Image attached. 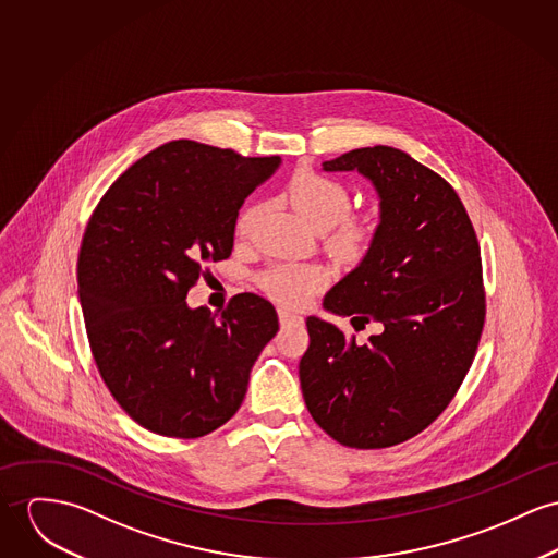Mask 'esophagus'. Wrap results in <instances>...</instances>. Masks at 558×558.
Wrapping results in <instances>:
<instances>
[{
    "instance_id": "34e87169",
    "label": "esophagus",
    "mask_w": 558,
    "mask_h": 558,
    "mask_svg": "<svg viewBox=\"0 0 558 558\" xmlns=\"http://www.w3.org/2000/svg\"><path fill=\"white\" fill-rule=\"evenodd\" d=\"M278 318H280V325L284 327V325H301L303 323V318H301L300 314H295V312H289V310H278Z\"/></svg>"
}]
</instances>
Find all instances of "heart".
<instances>
[{"mask_svg": "<svg viewBox=\"0 0 558 558\" xmlns=\"http://www.w3.org/2000/svg\"><path fill=\"white\" fill-rule=\"evenodd\" d=\"M289 195L300 213L316 231H327V244L343 258H359L372 246L378 218L376 215H345L350 191L340 180L323 173L301 170L289 182ZM253 213L242 216L240 233L248 229ZM263 289L280 303L300 307L329 282L325 267L316 263H284L263 276Z\"/></svg>", "mask_w": 558, "mask_h": 558, "instance_id": "heart-1", "label": "heart"}]
</instances>
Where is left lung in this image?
Instances as JSON below:
<instances>
[{
	"label": "left lung",
	"instance_id": "left-lung-1",
	"mask_svg": "<svg viewBox=\"0 0 558 558\" xmlns=\"http://www.w3.org/2000/svg\"><path fill=\"white\" fill-rule=\"evenodd\" d=\"M323 170L359 172L378 193L372 246L323 300L378 333L361 343L307 316L301 392L342 446L388 448L427 429L472 367L486 307L480 246L454 189L403 150L356 148Z\"/></svg>",
	"mask_w": 558,
	"mask_h": 558
}]
</instances>
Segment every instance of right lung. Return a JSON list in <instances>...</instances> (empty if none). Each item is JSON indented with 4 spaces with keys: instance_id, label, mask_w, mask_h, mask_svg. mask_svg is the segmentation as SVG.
Here are the masks:
<instances>
[{
    "instance_id": "obj_1",
    "label": "right lung",
    "mask_w": 558,
    "mask_h": 558,
    "mask_svg": "<svg viewBox=\"0 0 558 558\" xmlns=\"http://www.w3.org/2000/svg\"><path fill=\"white\" fill-rule=\"evenodd\" d=\"M280 157L175 140L135 161L101 197L78 255V298L97 369L144 429L193 439L242 405L274 305L240 293L222 314L191 307L202 267L233 251L244 199Z\"/></svg>"
}]
</instances>
